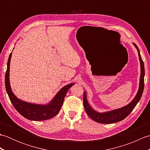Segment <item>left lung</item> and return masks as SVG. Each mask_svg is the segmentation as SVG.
I'll return each instance as SVG.
<instances>
[{"label":"left lung","instance_id":"left-lung-1","mask_svg":"<svg viewBox=\"0 0 150 150\" xmlns=\"http://www.w3.org/2000/svg\"><path fill=\"white\" fill-rule=\"evenodd\" d=\"M133 44L138 52L140 64H141V75H140L139 86L137 93L134 98H133L128 104H127L126 106L118 108V109L100 113L98 112V111H95L93 108L90 106L87 100L86 92L84 91L83 95L84 107L85 108L86 111L88 115L90 117L91 119H93L94 121H95V122L102 124H111L122 120L132 112L133 110L134 109L136 105L137 104V103L139 102L140 99H141L144 88V62L142 61L141 53H140L137 46L135 43H133Z\"/></svg>","mask_w":150,"mask_h":150}]
</instances>
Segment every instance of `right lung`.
<instances>
[{"instance_id":"obj_1","label":"right lung","mask_w":150,"mask_h":150,"mask_svg":"<svg viewBox=\"0 0 150 150\" xmlns=\"http://www.w3.org/2000/svg\"><path fill=\"white\" fill-rule=\"evenodd\" d=\"M14 49V48H13ZM12 53L9 56L7 70L5 75V86L11 103L18 112L27 119L41 121L52 119L59 113L61 108L64 99L69 89L75 83H70L62 87L57 92L52 100L47 104H34L22 100L17 98L12 91L9 82V66Z\"/></svg>"}]
</instances>
